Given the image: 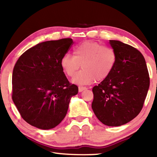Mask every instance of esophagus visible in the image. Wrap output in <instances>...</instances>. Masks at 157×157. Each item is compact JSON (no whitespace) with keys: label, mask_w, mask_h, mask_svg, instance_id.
<instances>
[{"label":"esophagus","mask_w":157,"mask_h":157,"mask_svg":"<svg viewBox=\"0 0 157 157\" xmlns=\"http://www.w3.org/2000/svg\"><path fill=\"white\" fill-rule=\"evenodd\" d=\"M86 89H87V88H86V87H85V86H79L78 87L79 92H82V91H83L84 90H86Z\"/></svg>","instance_id":"1"}]
</instances>
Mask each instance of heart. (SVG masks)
<instances>
[{
  "label": "heart",
  "instance_id": "b5f03b06",
  "mask_svg": "<svg viewBox=\"0 0 157 157\" xmlns=\"http://www.w3.org/2000/svg\"><path fill=\"white\" fill-rule=\"evenodd\" d=\"M116 62L117 54L113 48L102 46L96 41H86L74 47L73 56L63 55L61 66L66 75L73 78L81 65L82 70L73 82L77 84H88L107 79Z\"/></svg>",
  "mask_w": 157,
  "mask_h": 157
}]
</instances>
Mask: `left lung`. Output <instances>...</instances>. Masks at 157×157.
I'll use <instances>...</instances> for the list:
<instances>
[{
	"label": "left lung",
	"instance_id": "1",
	"mask_svg": "<svg viewBox=\"0 0 157 157\" xmlns=\"http://www.w3.org/2000/svg\"><path fill=\"white\" fill-rule=\"evenodd\" d=\"M116 50L117 62L108 78L92 91V109L107 126H120L136 117L144 104L150 76L143 55L123 42L109 40Z\"/></svg>",
	"mask_w": 157,
	"mask_h": 157
}]
</instances>
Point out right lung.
I'll return each mask as SVG.
<instances>
[{"label":"right lung","instance_id":"1","mask_svg":"<svg viewBox=\"0 0 157 157\" xmlns=\"http://www.w3.org/2000/svg\"><path fill=\"white\" fill-rule=\"evenodd\" d=\"M72 39L38 44L18 58L12 73L13 102L23 120L41 129L58 125L67 113L78 87L66 78L61 59Z\"/></svg>","mask_w":157,"mask_h":157}]
</instances>
